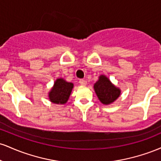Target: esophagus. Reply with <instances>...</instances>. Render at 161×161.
Here are the masks:
<instances>
[{"mask_svg": "<svg viewBox=\"0 0 161 161\" xmlns=\"http://www.w3.org/2000/svg\"><path fill=\"white\" fill-rule=\"evenodd\" d=\"M79 84H80L81 86H86V80H85V79H80V80H79Z\"/></svg>", "mask_w": 161, "mask_h": 161, "instance_id": "obj_1", "label": "esophagus"}]
</instances>
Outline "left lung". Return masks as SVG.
<instances>
[{
    "instance_id": "1",
    "label": "left lung",
    "mask_w": 161,
    "mask_h": 161,
    "mask_svg": "<svg viewBox=\"0 0 161 161\" xmlns=\"http://www.w3.org/2000/svg\"><path fill=\"white\" fill-rule=\"evenodd\" d=\"M94 89L97 97L102 104H110L120 95V89L116 87L110 79L104 75L99 76V79L94 85Z\"/></svg>"
}]
</instances>
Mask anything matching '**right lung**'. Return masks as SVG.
Listing matches in <instances>:
<instances>
[{"instance_id":"1","label":"right lung","mask_w":161,"mask_h":161,"mask_svg":"<svg viewBox=\"0 0 161 161\" xmlns=\"http://www.w3.org/2000/svg\"><path fill=\"white\" fill-rule=\"evenodd\" d=\"M73 88L72 82H66L64 79H57L48 94L50 101L53 104H64L67 102Z\"/></svg>"}]
</instances>
